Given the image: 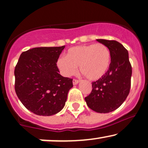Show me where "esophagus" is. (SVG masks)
<instances>
[{
  "instance_id": "34e87169",
  "label": "esophagus",
  "mask_w": 148,
  "mask_h": 148,
  "mask_svg": "<svg viewBox=\"0 0 148 148\" xmlns=\"http://www.w3.org/2000/svg\"><path fill=\"white\" fill-rule=\"evenodd\" d=\"M79 83V80L73 79V85H77Z\"/></svg>"
}]
</instances>
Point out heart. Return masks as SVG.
<instances>
[{
	"label": "heart",
	"instance_id": "1",
	"mask_svg": "<svg viewBox=\"0 0 148 148\" xmlns=\"http://www.w3.org/2000/svg\"><path fill=\"white\" fill-rule=\"evenodd\" d=\"M111 63L110 51L102 43L88 44L71 47L65 58H60L57 66L65 77H71L77 71V66L86 77L97 81L108 71Z\"/></svg>",
	"mask_w": 148,
	"mask_h": 148
}]
</instances>
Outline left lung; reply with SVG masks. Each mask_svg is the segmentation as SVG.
Masks as SVG:
<instances>
[{
	"label": "left lung",
	"instance_id": "1",
	"mask_svg": "<svg viewBox=\"0 0 148 148\" xmlns=\"http://www.w3.org/2000/svg\"><path fill=\"white\" fill-rule=\"evenodd\" d=\"M110 51L111 63L107 73L92 82V90L85 98L89 108L96 112L105 114L118 109L124 102L130 88L132 67L128 52L116 41L97 39Z\"/></svg>",
	"mask_w": 148,
	"mask_h": 148
}]
</instances>
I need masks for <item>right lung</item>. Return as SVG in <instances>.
<instances>
[{
  "label": "right lung",
  "mask_w": 148,
  "mask_h": 148,
  "mask_svg": "<svg viewBox=\"0 0 148 148\" xmlns=\"http://www.w3.org/2000/svg\"><path fill=\"white\" fill-rule=\"evenodd\" d=\"M65 46L34 47L20 55L15 90L24 107L38 116L56 114L64 107L72 79L59 74L56 62Z\"/></svg>",
  "instance_id": "add662e5"
}]
</instances>
